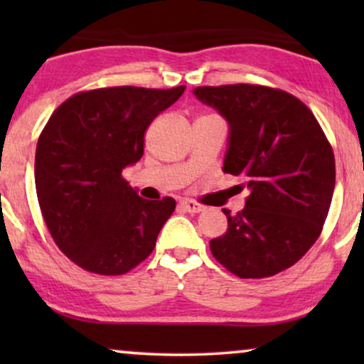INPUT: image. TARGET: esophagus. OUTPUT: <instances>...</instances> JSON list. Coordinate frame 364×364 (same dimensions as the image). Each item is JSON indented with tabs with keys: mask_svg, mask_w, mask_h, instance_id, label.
Returning <instances> with one entry per match:
<instances>
[{
	"mask_svg": "<svg viewBox=\"0 0 364 364\" xmlns=\"http://www.w3.org/2000/svg\"><path fill=\"white\" fill-rule=\"evenodd\" d=\"M181 207L183 208V210H187L191 213H198V212H202L203 208H205L202 205V203H198L196 200H191V198H186V200H182Z\"/></svg>",
	"mask_w": 364,
	"mask_h": 364,
	"instance_id": "34e87169",
	"label": "esophagus"
}]
</instances>
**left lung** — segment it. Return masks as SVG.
Listing matches in <instances>:
<instances>
[{
	"instance_id": "1",
	"label": "left lung",
	"mask_w": 364,
	"mask_h": 364,
	"mask_svg": "<svg viewBox=\"0 0 364 364\" xmlns=\"http://www.w3.org/2000/svg\"><path fill=\"white\" fill-rule=\"evenodd\" d=\"M193 94L228 121L223 172L250 191L210 252L240 278L280 273L310 250L335 191V154L313 112L293 94L260 84L200 86ZM243 186V187H245Z\"/></svg>"
}]
</instances>
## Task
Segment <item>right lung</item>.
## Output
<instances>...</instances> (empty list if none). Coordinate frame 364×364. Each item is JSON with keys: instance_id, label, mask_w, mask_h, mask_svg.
Here are the masks:
<instances>
[{"instance_id": "right-lung-1", "label": "right lung", "mask_w": 364, "mask_h": 364, "mask_svg": "<svg viewBox=\"0 0 364 364\" xmlns=\"http://www.w3.org/2000/svg\"><path fill=\"white\" fill-rule=\"evenodd\" d=\"M186 91L136 86L77 92L38 139L34 181L53 240L82 270L116 277L151 255L176 200L151 202L122 177L144 154V136Z\"/></svg>"}]
</instances>
